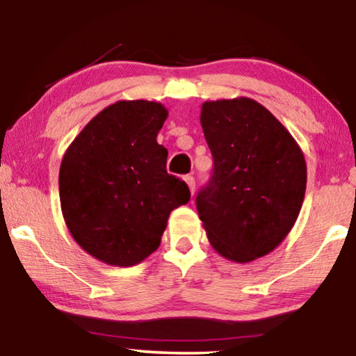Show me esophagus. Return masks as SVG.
Listing matches in <instances>:
<instances>
[{
	"mask_svg": "<svg viewBox=\"0 0 356 356\" xmlns=\"http://www.w3.org/2000/svg\"><path fill=\"white\" fill-rule=\"evenodd\" d=\"M184 181H186L191 194H194V191H196V181H194V178L191 177V175H186V177H184Z\"/></svg>",
	"mask_w": 356,
	"mask_h": 356,
	"instance_id": "34e87169",
	"label": "esophagus"
}]
</instances>
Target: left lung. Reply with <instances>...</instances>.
<instances>
[{
    "label": "left lung",
    "instance_id": "8db88e82",
    "mask_svg": "<svg viewBox=\"0 0 356 356\" xmlns=\"http://www.w3.org/2000/svg\"><path fill=\"white\" fill-rule=\"evenodd\" d=\"M201 124L213 157L196 207L209 243L228 261L274 251L293 228L306 191V162L289 129L248 97L204 102Z\"/></svg>",
    "mask_w": 356,
    "mask_h": 356
}]
</instances>
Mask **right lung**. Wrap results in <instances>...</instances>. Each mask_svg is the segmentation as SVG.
<instances>
[{
    "instance_id": "right-lung-1",
    "label": "right lung",
    "mask_w": 356,
    "mask_h": 356,
    "mask_svg": "<svg viewBox=\"0 0 356 356\" xmlns=\"http://www.w3.org/2000/svg\"><path fill=\"white\" fill-rule=\"evenodd\" d=\"M168 116L159 102L120 100L76 136L60 167L66 227L105 264H139L160 245L170 212L188 204V184L167 173L157 134Z\"/></svg>"
}]
</instances>
